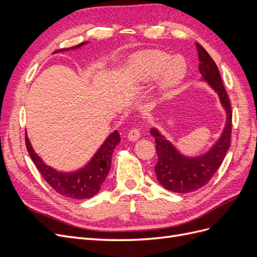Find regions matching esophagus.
Returning a JSON list of instances; mask_svg holds the SVG:
<instances>
[{"label": "esophagus", "mask_w": 257, "mask_h": 257, "mask_svg": "<svg viewBox=\"0 0 257 257\" xmlns=\"http://www.w3.org/2000/svg\"><path fill=\"white\" fill-rule=\"evenodd\" d=\"M128 139L130 141H137V139L141 137V130H139L138 127H133L131 128L130 132H128Z\"/></svg>", "instance_id": "obj_1"}]
</instances>
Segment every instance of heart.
I'll return each mask as SVG.
<instances>
[{
  "mask_svg": "<svg viewBox=\"0 0 257 257\" xmlns=\"http://www.w3.org/2000/svg\"><path fill=\"white\" fill-rule=\"evenodd\" d=\"M177 61L164 51L148 50L136 54L131 60L130 68L141 82L154 80L161 75L160 89L162 92H167L177 87L183 78V72L179 73L180 65L176 64Z\"/></svg>",
  "mask_w": 257,
  "mask_h": 257,
  "instance_id": "b5f03b06",
  "label": "heart"
}]
</instances>
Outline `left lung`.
<instances>
[{
  "label": "left lung",
  "instance_id": "8db88e82",
  "mask_svg": "<svg viewBox=\"0 0 257 257\" xmlns=\"http://www.w3.org/2000/svg\"><path fill=\"white\" fill-rule=\"evenodd\" d=\"M199 58V72L203 78L217 92L221 103L227 113L226 125L220 141L203 157L189 159L179 153L157 130H151L158 153V163L154 166L159 182L165 189L175 193H190L205 186L222 162L230 147L231 106L215 62L203 46L196 43Z\"/></svg>",
  "mask_w": 257,
  "mask_h": 257
}]
</instances>
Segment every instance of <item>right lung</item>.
I'll use <instances>...</instances> for the list:
<instances>
[{"instance_id":"add662e5","label":"right lung","mask_w":257,"mask_h":257,"mask_svg":"<svg viewBox=\"0 0 257 257\" xmlns=\"http://www.w3.org/2000/svg\"><path fill=\"white\" fill-rule=\"evenodd\" d=\"M85 43H81L71 48H63L54 51H67L79 48ZM26 146L29 152L30 158L32 159L34 165L38 169V172L45 179L51 188L60 195H63L73 199H87L94 196L99 191L100 185L105 181V179L109 173L111 166V155L115 146L121 141V137L118 131L108 137L103 146L99 148L94 158L91 160L89 164L81 170L74 174H62L45 165L43 161L37 157V154L33 151L31 147L29 138L26 134Z\"/></svg>"}]
</instances>
